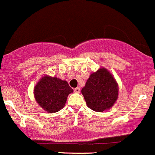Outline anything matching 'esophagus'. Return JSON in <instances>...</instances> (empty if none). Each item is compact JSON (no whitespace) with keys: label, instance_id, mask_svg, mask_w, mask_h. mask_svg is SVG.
<instances>
[{"label":"esophagus","instance_id":"obj_1","mask_svg":"<svg viewBox=\"0 0 155 155\" xmlns=\"http://www.w3.org/2000/svg\"><path fill=\"white\" fill-rule=\"evenodd\" d=\"M74 91L75 92V93H79L80 92H81V89H80V87H76V88L74 89Z\"/></svg>","mask_w":155,"mask_h":155}]
</instances>
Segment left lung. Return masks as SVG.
<instances>
[{
	"label": "left lung",
	"mask_w": 155,
	"mask_h": 155,
	"mask_svg": "<svg viewBox=\"0 0 155 155\" xmlns=\"http://www.w3.org/2000/svg\"><path fill=\"white\" fill-rule=\"evenodd\" d=\"M81 93L90 109L102 112L110 109L117 101L118 84L106 68H101L90 74Z\"/></svg>",
	"instance_id": "8db88e82"
}]
</instances>
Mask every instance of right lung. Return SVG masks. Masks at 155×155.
<instances>
[{"instance_id": "add662e5", "label": "right lung", "mask_w": 155, "mask_h": 155, "mask_svg": "<svg viewBox=\"0 0 155 155\" xmlns=\"http://www.w3.org/2000/svg\"><path fill=\"white\" fill-rule=\"evenodd\" d=\"M72 92L67 81L48 75L41 78L34 89L37 102L48 113L60 111L65 106L68 96Z\"/></svg>"}]
</instances>
